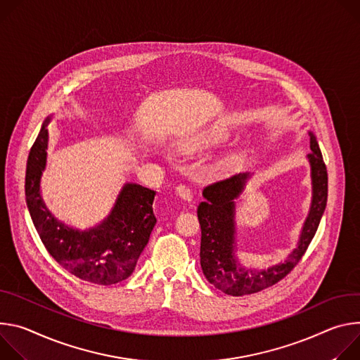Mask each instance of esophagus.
Wrapping results in <instances>:
<instances>
[{"label": "esophagus", "instance_id": "1", "mask_svg": "<svg viewBox=\"0 0 360 360\" xmlns=\"http://www.w3.org/2000/svg\"><path fill=\"white\" fill-rule=\"evenodd\" d=\"M176 193L183 198V200H186V202H190L191 197H193L191 190H190L187 186H184V184L177 186V187H176Z\"/></svg>", "mask_w": 360, "mask_h": 360}]
</instances>
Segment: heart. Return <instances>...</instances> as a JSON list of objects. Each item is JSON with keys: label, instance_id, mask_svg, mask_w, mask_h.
<instances>
[{"label": "heart", "instance_id": "b5f03b06", "mask_svg": "<svg viewBox=\"0 0 360 360\" xmlns=\"http://www.w3.org/2000/svg\"><path fill=\"white\" fill-rule=\"evenodd\" d=\"M230 139V133L223 126H209L200 130H194L190 133H184L176 139L174 146L181 154L194 155L202 154L209 150H214ZM231 160L227 158L221 163V167H229Z\"/></svg>", "mask_w": 360, "mask_h": 360}]
</instances>
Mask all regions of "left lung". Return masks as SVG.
I'll use <instances>...</instances> for the list:
<instances>
[{
  "mask_svg": "<svg viewBox=\"0 0 360 360\" xmlns=\"http://www.w3.org/2000/svg\"><path fill=\"white\" fill-rule=\"evenodd\" d=\"M311 200L296 248L285 260L264 269L245 267L237 259L236 200L243 193L252 173H238L203 190L205 200L197 207L202 227L200 264L207 281L226 295L243 296L260 292L283 278L302 259L321 223L328 202V172L316 136L309 131Z\"/></svg>",
  "mask_w": 360,
  "mask_h": 360,
  "instance_id": "8db88e82",
  "label": "left lung"
}]
</instances>
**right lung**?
I'll return each instance as SVG.
<instances>
[{
  "label": "right lung",
  "mask_w": 360,
  "mask_h": 360,
  "mask_svg": "<svg viewBox=\"0 0 360 360\" xmlns=\"http://www.w3.org/2000/svg\"><path fill=\"white\" fill-rule=\"evenodd\" d=\"M51 118L53 114L44 120L27 160L25 202L32 223L49 253L71 274L103 286L122 282L136 269L157 223L153 213L155 191L124 183L107 217L86 230L54 217L41 195Z\"/></svg>",
  "instance_id": "obj_1"
}]
</instances>
